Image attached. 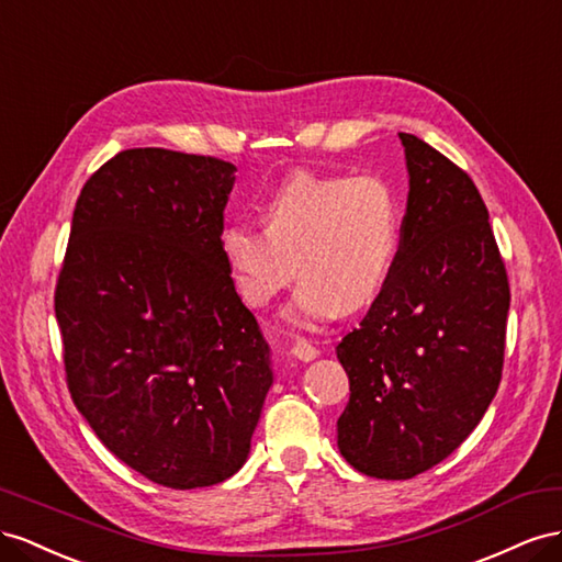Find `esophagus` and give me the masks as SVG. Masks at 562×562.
<instances>
[{"label":"esophagus","instance_id":"obj_1","mask_svg":"<svg viewBox=\"0 0 562 562\" xmlns=\"http://www.w3.org/2000/svg\"><path fill=\"white\" fill-rule=\"evenodd\" d=\"M317 352H319V350H317L313 344H308L306 339H299V341L294 344V348H292V356H294L296 360H301V362L315 360Z\"/></svg>","mask_w":562,"mask_h":562}]
</instances>
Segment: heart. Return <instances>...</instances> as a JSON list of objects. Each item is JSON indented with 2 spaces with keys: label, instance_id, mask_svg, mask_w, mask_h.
Returning a JSON list of instances; mask_svg holds the SVG:
<instances>
[{
  "label": "heart",
  "instance_id": "heart-1",
  "mask_svg": "<svg viewBox=\"0 0 562 562\" xmlns=\"http://www.w3.org/2000/svg\"><path fill=\"white\" fill-rule=\"evenodd\" d=\"M261 223H231L221 254L254 308L268 306L296 270L301 282L286 317L299 327H319L372 303L395 266L400 206L379 176L296 171L270 192Z\"/></svg>",
  "mask_w": 562,
  "mask_h": 562
}]
</instances>
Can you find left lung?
<instances>
[{
    "label": "left lung",
    "mask_w": 562,
    "mask_h": 562,
    "mask_svg": "<svg viewBox=\"0 0 562 562\" xmlns=\"http://www.w3.org/2000/svg\"><path fill=\"white\" fill-rule=\"evenodd\" d=\"M409 195L389 282L336 346L350 397L336 422L352 469L407 480L471 436L496 395L510 290L471 176L412 134Z\"/></svg>",
    "instance_id": "obj_1"
}]
</instances>
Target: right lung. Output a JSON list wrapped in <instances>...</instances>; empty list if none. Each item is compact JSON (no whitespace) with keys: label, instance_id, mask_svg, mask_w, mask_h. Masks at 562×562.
Returning <instances> with one entry per match:
<instances>
[{"label":"right lung","instance_id":"right-lung-1","mask_svg":"<svg viewBox=\"0 0 562 562\" xmlns=\"http://www.w3.org/2000/svg\"><path fill=\"white\" fill-rule=\"evenodd\" d=\"M235 165L122 150L79 192L56 284L72 403L126 467L171 490L247 461L270 348L221 254Z\"/></svg>","mask_w":562,"mask_h":562}]
</instances>
